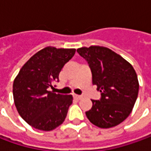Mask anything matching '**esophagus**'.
Returning a JSON list of instances; mask_svg holds the SVG:
<instances>
[{
	"label": "esophagus",
	"mask_w": 151,
	"mask_h": 151,
	"mask_svg": "<svg viewBox=\"0 0 151 151\" xmlns=\"http://www.w3.org/2000/svg\"><path fill=\"white\" fill-rule=\"evenodd\" d=\"M74 97L77 100H81L82 98V96L81 95H74Z\"/></svg>",
	"instance_id": "esophagus-1"
}]
</instances>
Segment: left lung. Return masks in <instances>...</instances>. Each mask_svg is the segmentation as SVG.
<instances>
[{
  "label": "left lung",
  "mask_w": 151,
  "mask_h": 151,
  "mask_svg": "<svg viewBox=\"0 0 151 151\" xmlns=\"http://www.w3.org/2000/svg\"><path fill=\"white\" fill-rule=\"evenodd\" d=\"M77 52L87 62L92 83L101 92L99 100H91L92 107L86 112L87 119L101 129L117 126L129 117L136 101L139 81L134 69L105 47H83Z\"/></svg>",
  "instance_id": "left-lung-1"
}]
</instances>
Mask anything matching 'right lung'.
<instances>
[{
	"mask_svg": "<svg viewBox=\"0 0 151 151\" xmlns=\"http://www.w3.org/2000/svg\"><path fill=\"white\" fill-rule=\"evenodd\" d=\"M75 53V49L44 48L27 61L15 78V106L21 117L34 129L53 130L66 118L73 96L56 94L50 88L59 81L62 68Z\"/></svg>",
	"mask_w": 151,
	"mask_h": 151,
	"instance_id": "obj_1",
	"label": "right lung"
}]
</instances>
